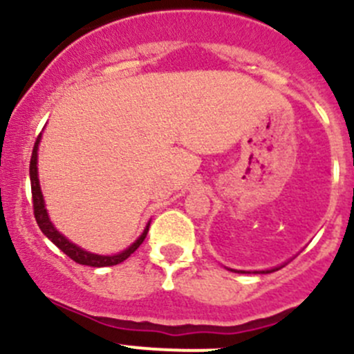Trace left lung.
<instances>
[{"label":"left lung","instance_id":"left-lung-1","mask_svg":"<svg viewBox=\"0 0 354 354\" xmlns=\"http://www.w3.org/2000/svg\"><path fill=\"white\" fill-rule=\"evenodd\" d=\"M281 267H284V266H279V267H274V269H267V270H260V274H270V272H274V270H279ZM230 270H233V272H240V274H246L245 270H234V269H230ZM255 274H259V272H255Z\"/></svg>","mask_w":354,"mask_h":354}]
</instances>
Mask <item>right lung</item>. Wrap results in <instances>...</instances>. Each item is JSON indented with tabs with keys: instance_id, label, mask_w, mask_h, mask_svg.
Returning <instances> with one entry per match:
<instances>
[{
	"instance_id": "obj_1",
	"label": "right lung",
	"mask_w": 354,
	"mask_h": 354,
	"mask_svg": "<svg viewBox=\"0 0 354 354\" xmlns=\"http://www.w3.org/2000/svg\"><path fill=\"white\" fill-rule=\"evenodd\" d=\"M39 144H41V135L37 137L34 144V151H32V157H30V188H32V202H34V216L35 221H37V226L41 227L42 233L49 238L63 253H66L71 260H75L80 266H88V267H109V266H116V263H121L123 260H127L135 250L138 248L142 243H144L145 236H147V231L151 223H147L145 226L144 233L137 238L127 250L120 253H114V255H97V253H91L87 250L80 248L78 245L71 243L68 238L63 236L55 226H53L51 219H49V214L46 210V203H44V197H42L41 192V185H39V174H37V149Z\"/></svg>"
}]
</instances>
